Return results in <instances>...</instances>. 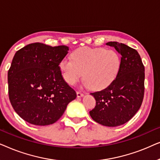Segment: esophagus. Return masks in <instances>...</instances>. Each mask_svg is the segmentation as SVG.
<instances>
[{"mask_svg":"<svg viewBox=\"0 0 160 160\" xmlns=\"http://www.w3.org/2000/svg\"><path fill=\"white\" fill-rule=\"evenodd\" d=\"M76 95H77L78 98H82V97H83V96H84V94L80 92H76Z\"/></svg>","mask_w":160,"mask_h":160,"instance_id":"obj_1","label":"esophagus"}]
</instances>
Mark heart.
<instances>
[{
    "label": "heart",
    "instance_id": "b5f03b06",
    "mask_svg": "<svg viewBox=\"0 0 160 160\" xmlns=\"http://www.w3.org/2000/svg\"><path fill=\"white\" fill-rule=\"evenodd\" d=\"M72 58L62 59L60 63L63 78L72 86L79 82L84 72L85 86L106 88L117 77L121 66L119 53L104 48L80 47L73 52Z\"/></svg>",
    "mask_w": 160,
    "mask_h": 160
}]
</instances>
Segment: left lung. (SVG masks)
<instances>
[{"label":"left lung","mask_w":160,"mask_h":160,"mask_svg":"<svg viewBox=\"0 0 160 160\" xmlns=\"http://www.w3.org/2000/svg\"><path fill=\"white\" fill-rule=\"evenodd\" d=\"M106 45L113 47L121 54V66L109 86L91 93L96 106L89 114L102 125L117 127L128 122L139 110L143 100L145 71L135 49L117 41Z\"/></svg>","instance_id":"left-lung-1"}]
</instances>
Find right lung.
Instances as JSON below:
<instances>
[{"instance_id":"right-lung-1","label":"right lung","mask_w":160,"mask_h":160,"mask_svg":"<svg viewBox=\"0 0 160 160\" xmlns=\"http://www.w3.org/2000/svg\"><path fill=\"white\" fill-rule=\"evenodd\" d=\"M67 46L30 43L14 54L8 71V97L16 113L34 125L56 122L76 98L60 68Z\"/></svg>"}]
</instances>
